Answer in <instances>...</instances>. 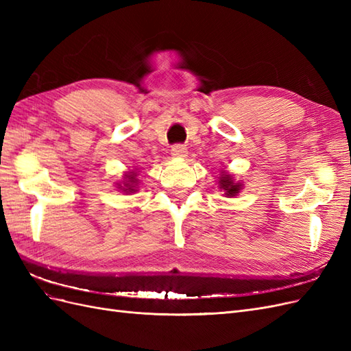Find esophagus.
Returning <instances> with one entry per match:
<instances>
[{"label":"esophagus","instance_id":"obj_1","mask_svg":"<svg viewBox=\"0 0 351 351\" xmlns=\"http://www.w3.org/2000/svg\"><path fill=\"white\" fill-rule=\"evenodd\" d=\"M171 155L176 158H184L187 156V147L184 145H174L171 147Z\"/></svg>","mask_w":351,"mask_h":351}]
</instances>
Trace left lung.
<instances>
[{
	"mask_svg": "<svg viewBox=\"0 0 351 351\" xmlns=\"http://www.w3.org/2000/svg\"><path fill=\"white\" fill-rule=\"evenodd\" d=\"M218 183H219V189L224 190V192H226L224 195L227 197H234L236 195L240 193V190L243 187L241 183H234V180H232V176L226 173V171L221 173V177H219V182Z\"/></svg>",
	"mask_w": 351,
	"mask_h": 351,
	"instance_id": "1",
	"label": "left lung"
}]
</instances>
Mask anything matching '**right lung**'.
<instances>
[{
  "instance_id": "obj_1",
  "label": "right lung",
  "mask_w": 351,
  "mask_h": 351,
  "mask_svg": "<svg viewBox=\"0 0 351 351\" xmlns=\"http://www.w3.org/2000/svg\"><path fill=\"white\" fill-rule=\"evenodd\" d=\"M123 180H124L123 184H119L120 186L119 189H121V192H124L127 195L134 193L137 190V183H139V180H137V173L136 171L125 173Z\"/></svg>"
}]
</instances>
